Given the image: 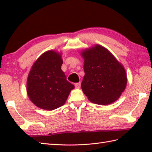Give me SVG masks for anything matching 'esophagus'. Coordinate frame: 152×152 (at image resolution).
<instances>
[{
    "label": "esophagus",
    "mask_w": 152,
    "mask_h": 152,
    "mask_svg": "<svg viewBox=\"0 0 152 152\" xmlns=\"http://www.w3.org/2000/svg\"><path fill=\"white\" fill-rule=\"evenodd\" d=\"M80 82H78V83H76L75 84H74V86H75V88H80Z\"/></svg>",
    "instance_id": "1"
}]
</instances>
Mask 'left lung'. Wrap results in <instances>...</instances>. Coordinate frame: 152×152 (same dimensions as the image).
<instances>
[{
  "label": "left lung",
  "mask_w": 152,
  "mask_h": 152,
  "mask_svg": "<svg viewBox=\"0 0 152 152\" xmlns=\"http://www.w3.org/2000/svg\"><path fill=\"white\" fill-rule=\"evenodd\" d=\"M81 56L85 73L81 88L89 101L101 105L116 101L127 85L124 67L100 45L82 51Z\"/></svg>",
  "instance_id": "8db88e82"
}]
</instances>
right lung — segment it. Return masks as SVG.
I'll list each match as a JSON object with an SVG mask.
<instances>
[{
    "label": "right lung",
    "instance_id": "1",
    "mask_svg": "<svg viewBox=\"0 0 152 152\" xmlns=\"http://www.w3.org/2000/svg\"><path fill=\"white\" fill-rule=\"evenodd\" d=\"M61 53L45 51L35 61L28 75L27 92L33 104L40 109L52 110L65 103L74 86L61 70Z\"/></svg>",
    "mask_w": 152,
    "mask_h": 152
}]
</instances>
